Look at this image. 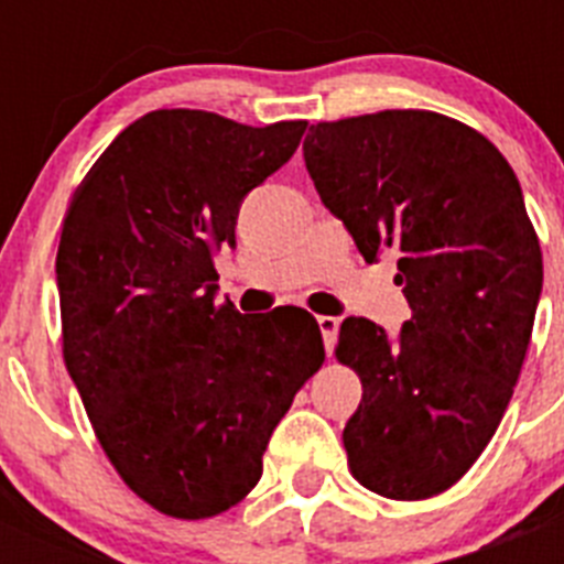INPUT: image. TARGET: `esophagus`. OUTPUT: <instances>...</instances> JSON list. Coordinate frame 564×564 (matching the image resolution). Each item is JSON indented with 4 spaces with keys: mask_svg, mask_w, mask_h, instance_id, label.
Wrapping results in <instances>:
<instances>
[{
    "mask_svg": "<svg viewBox=\"0 0 564 564\" xmlns=\"http://www.w3.org/2000/svg\"><path fill=\"white\" fill-rule=\"evenodd\" d=\"M318 330H322V338H325V350L333 352L338 338V318L336 316H318Z\"/></svg>",
    "mask_w": 564,
    "mask_h": 564,
    "instance_id": "esophagus-1",
    "label": "esophagus"
}]
</instances>
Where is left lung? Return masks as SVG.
<instances>
[{
    "instance_id": "1",
    "label": "left lung",
    "mask_w": 564,
    "mask_h": 564,
    "mask_svg": "<svg viewBox=\"0 0 564 564\" xmlns=\"http://www.w3.org/2000/svg\"><path fill=\"white\" fill-rule=\"evenodd\" d=\"M302 149L361 257L398 253L412 307L395 341L370 318L341 322L336 358L364 390L347 463L376 495L426 500L475 466L525 361L542 251L520 181L477 129L430 109L322 121Z\"/></svg>"
}]
</instances>
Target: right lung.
<instances>
[{
    "label": "right lung",
    "instance_id": "right-lung-1",
    "mask_svg": "<svg viewBox=\"0 0 564 564\" xmlns=\"http://www.w3.org/2000/svg\"><path fill=\"white\" fill-rule=\"evenodd\" d=\"M305 129L154 109L69 200L56 257L64 364L115 471L166 517L237 506L325 361L311 313L242 316L217 305L214 285L239 203L291 161Z\"/></svg>",
    "mask_w": 564,
    "mask_h": 564
}]
</instances>
